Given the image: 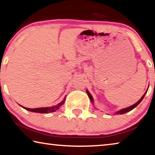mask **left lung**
Masks as SVG:
<instances>
[{
  "instance_id": "1",
  "label": "left lung",
  "mask_w": 155,
  "mask_h": 155,
  "mask_svg": "<svg viewBox=\"0 0 155 155\" xmlns=\"http://www.w3.org/2000/svg\"><path fill=\"white\" fill-rule=\"evenodd\" d=\"M147 91H148V89H147ZM147 91H146L144 93V94L143 95V96H142L141 98H140V100L138 101V102H137L136 104H135L132 105V106H129V107H128V108H124V109L120 110L117 112V113H116V114H125V113H126V112L131 111V110H133L134 108H136V107L137 105H138L140 102H142V100L143 99H144V96H145L146 94V93H147ZM86 92H87V95H88V96H89V99H90V101H91V103L93 104V103H94V99H93L92 95H91V94H90V93H89L88 91H87V90L86 91Z\"/></svg>"
}]
</instances>
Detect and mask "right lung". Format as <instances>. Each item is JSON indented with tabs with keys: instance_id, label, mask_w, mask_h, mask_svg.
I'll use <instances>...</instances> for the list:
<instances>
[{
	"instance_id": "obj_1",
	"label": "right lung",
	"mask_w": 155,
	"mask_h": 155,
	"mask_svg": "<svg viewBox=\"0 0 155 155\" xmlns=\"http://www.w3.org/2000/svg\"><path fill=\"white\" fill-rule=\"evenodd\" d=\"M66 100V97H64V100L62 102H60V104H58V105H56L55 106H52V107H47V108H26V107H23L24 109L30 111V112H38V113H48V112H55L56 110L60 108V106L61 105H63L64 102H65Z\"/></svg>"
}]
</instances>
